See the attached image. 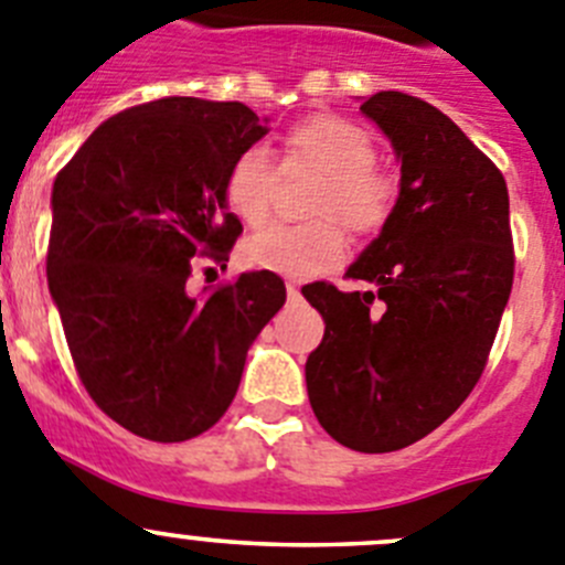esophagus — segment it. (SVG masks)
Masks as SVG:
<instances>
[{"label":"esophagus","mask_w":565,"mask_h":565,"mask_svg":"<svg viewBox=\"0 0 565 565\" xmlns=\"http://www.w3.org/2000/svg\"><path fill=\"white\" fill-rule=\"evenodd\" d=\"M287 295L289 298H298L300 295V284L295 281V278H287Z\"/></svg>","instance_id":"1"}]
</instances>
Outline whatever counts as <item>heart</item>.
Returning <instances> with one entry per match:
<instances>
[{"mask_svg":"<svg viewBox=\"0 0 565 565\" xmlns=\"http://www.w3.org/2000/svg\"><path fill=\"white\" fill-rule=\"evenodd\" d=\"M284 152L292 163H307L323 175L309 211L318 220L300 225H267L245 242V258L253 267L284 276H315L340 265L345 234L331 217L356 236L384 228L395 205V183L373 167L376 147L367 130L334 114L309 116L287 130ZM225 200L247 225H262L273 205V163L265 150H245L231 163Z\"/></svg>","mask_w":565,"mask_h":565,"instance_id":"obj_1","label":"heart"}]
</instances>
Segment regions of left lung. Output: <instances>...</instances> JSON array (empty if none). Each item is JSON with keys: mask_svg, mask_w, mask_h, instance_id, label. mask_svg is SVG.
I'll list each match as a JSON object with an SVG mask.
<instances>
[{"mask_svg": "<svg viewBox=\"0 0 565 565\" xmlns=\"http://www.w3.org/2000/svg\"><path fill=\"white\" fill-rule=\"evenodd\" d=\"M360 110L387 136L402 183L348 267L373 289H300L326 320L307 393L337 443L384 455L437 429L482 376L513 289V236L502 172L443 110L402 92Z\"/></svg>", "mask_w": 565, "mask_h": 565, "instance_id": "obj_1", "label": "left lung"}]
</instances>
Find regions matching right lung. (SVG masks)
Instances as JSON below:
<instances>
[{
  "instance_id": "1",
  "label": "right lung",
  "mask_w": 565,
  "mask_h": 565,
  "mask_svg": "<svg viewBox=\"0 0 565 565\" xmlns=\"http://www.w3.org/2000/svg\"><path fill=\"white\" fill-rule=\"evenodd\" d=\"M267 122L242 103L156 99L105 119L55 178L46 281L68 351L94 404L147 440L217 424L287 300L270 270L186 287L198 253L228 262L242 223L225 178Z\"/></svg>"
}]
</instances>
